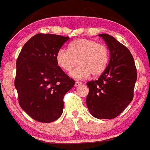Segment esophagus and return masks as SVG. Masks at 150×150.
I'll return each instance as SVG.
<instances>
[{
  "label": "esophagus",
  "instance_id": "obj_1",
  "mask_svg": "<svg viewBox=\"0 0 150 150\" xmlns=\"http://www.w3.org/2000/svg\"><path fill=\"white\" fill-rule=\"evenodd\" d=\"M82 84L81 82H80V81H76L75 83V86H81V85Z\"/></svg>",
  "mask_w": 150,
  "mask_h": 150
}]
</instances>
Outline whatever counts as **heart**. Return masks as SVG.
Here are the masks:
<instances>
[{
  "label": "heart",
  "instance_id": "1",
  "mask_svg": "<svg viewBox=\"0 0 150 150\" xmlns=\"http://www.w3.org/2000/svg\"><path fill=\"white\" fill-rule=\"evenodd\" d=\"M110 59L107 47L93 40L79 38L69 43L68 49L61 48L56 54L58 65L69 72L79 62L80 65L70 72L76 80H85L92 73L98 76L107 69Z\"/></svg>",
  "mask_w": 150,
  "mask_h": 150
}]
</instances>
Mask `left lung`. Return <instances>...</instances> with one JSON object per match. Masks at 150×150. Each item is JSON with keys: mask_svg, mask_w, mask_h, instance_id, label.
I'll return each mask as SVG.
<instances>
[{"mask_svg": "<svg viewBox=\"0 0 150 150\" xmlns=\"http://www.w3.org/2000/svg\"><path fill=\"white\" fill-rule=\"evenodd\" d=\"M98 35L107 43L110 59L98 79L86 83L89 89L86 106L93 117L112 119L133 99L137 70L133 57L125 46L110 35Z\"/></svg>", "mask_w": 150, "mask_h": 150, "instance_id": "8db88e82", "label": "left lung"}]
</instances>
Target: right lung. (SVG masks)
Returning a JSON list of instances; mask_svg holds the SVG:
<instances>
[{
  "label": "right lung",
  "instance_id": "obj_1",
  "mask_svg": "<svg viewBox=\"0 0 150 150\" xmlns=\"http://www.w3.org/2000/svg\"><path fill=\"white\" fill-rule=\"evenodd\" d=\"M68 40L58 35L37 34L25 43L17 59L15 86L18 102L39 122L59 118L64 96L75 84L56 61L57 52Z\"/></svg>",
  "mask_w": 150,
  "mask_h": 150
}]
</instances>
